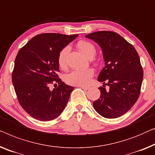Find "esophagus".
Listing matches in <instances>:
<instances>
[{
  "label": "esophagus",
  "mask_w": 155,
  "mask_h": 155,
  "mask_svg": "<svg viewBox=\"0 0 155 155\" xmlns=\"http://www.w3.org/2000/svg\"><path fill=\"white\" fill-rule=\"evenodd\" d=\"M79 87H81V88L82 89H84V90H88V89H89V88H90V87H84V86H79Z\"/></svg>",
  "instance_id": "esophagus-1"
}]
</instances>
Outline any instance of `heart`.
Masks as SVG:
<instances>
[{
  "label": "heart",
  "mask_w": 155,
  "mask_h": 155,
  "mask_svg": "<svg viewBox=\"0 0 155 155\" xmlns=\"http://www.w3.org/2000/svg\"><path fill=\"white\" fill-rule=\"evenodd\" d=\"M78 48L89 59H92L96 54V48L92 43L86 40H81L78 42ZM70 50V47L65 46L60 50L58 54L57 61L61 68L66 67L67 55ZM94 75L92 68L84 70H74L65 76V80L68 84L75 86H86L91 81Z\"/></svg>",
  "instance_id": "heart-1"
}]
</instances>
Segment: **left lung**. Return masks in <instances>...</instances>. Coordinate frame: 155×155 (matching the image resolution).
<instances>
[{"label": "left lung", "mask_w": 155, "mask_h": 155, "mask_svg": "<svg viewBox=\"0 0 155 155\" xmlns=\"http://www.w3.org/2000/svg\"><path fill=\"white\" fill-rule=\"evenodd\" d=\"M85 37L101 47L105 65L98 77L104 85L98 88L101 96L94 101V108L104 117H119L131 108L140 95L143 71L138 54L131 44L113 31H97Z\"/></svg>", "instance_id": "obj_1"}]
</instances>
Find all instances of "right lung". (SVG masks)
<instances>
[{
    "instance_id": "add662e5",
    "label": "right lung",
    "mask_w": 155,
    "mask_h": 155,
    "mask_svg": "<svg viewBox=\"0 0 155 155\" xmlns=\"http://www.w3.org/2000/svg\"><path fill=\"white\" fill-rule=\"evenodd\" d=\"M78 35L48 33L35 35L20 49L15 61L12 81L21 106L32 117L50 121L61 114L74 87L59 78L60 50ZM58 84L53 91L51 84Z\"/></svg>"
}]
</instances>
